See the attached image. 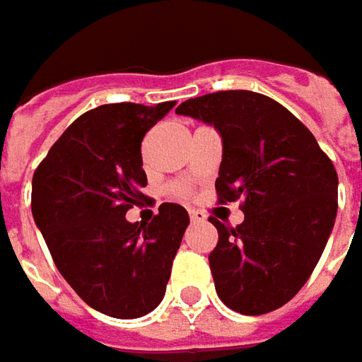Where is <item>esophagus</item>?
<instances>
[{
    "label": "esophagus",
    "mask_w": 362,
    "mask_h": 362,
    "mask_svg": "<svg viewBox=\"0 0 362 362\" xmlns=\"http://www.w3.org/2000/svg\"><path fill=\"white\" fill-rule=\"evenodd\" d=\"M188 214H190V218H192L194 223H200V221H204V218H206V214H204L202 211H197V209H190Z\"/></svg>",
    "instance_id": "obj_1"
}]
</instances>
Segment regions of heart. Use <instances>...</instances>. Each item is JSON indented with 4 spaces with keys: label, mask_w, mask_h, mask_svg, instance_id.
I'll return each mask as SVG.
<instances>
[{
    "label": "heart",
    "mask_w": 362,
    "mask_h": 362,
    "mask_svg": "<svg viewBox=\"0 0 362 362\" xmlns=\"http://www.w3.org/2000/svg\"><path fill=\"white\" fill-rule=\"evenodd\" d=\"M176 192H178V194H184L186 190H184V186H178V188H176Z\"/></svg>",
    "instance_id": "heart-1"
}]
</instances>
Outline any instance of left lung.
Segmentation results:
<instances>
[{
	"instance_id": "left-lung-1",
	"label": "left lung",
	"mask_w": 362,
	"mask_h": 362,
	"mask_svg": "<svg viewBox=\"0 0 362 362\" xmlns=\"http://www.w3.org/2000/svg\"><path fill=\"white\" fill-rule=\"evenodd\" d=\"M176 113L214 125L223 137L218 202H243L245 221L235 228L211 216L218 243L209 263L218 298L247 316L288 304L334 227L338 176L330 158L300 119L253 90L194 97Z\"/></svg>"
}]
</instances>
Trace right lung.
Returning a JSON list of instances; mask_svg holds the SVG:
<instances>
[{
	"label": "right lung",
	"instance_id": "add662e5",
	"mask_svg": "<svg viewBox=\"0 0 362 362\" xmlns=\"http://www.w3.org/2000/svg\"><path fill=\"white\" fill-rule=\"evenodd\" d=\"M176 101L90 109L58 137L32 178V214L58 272L88 306L129 320L162 302L190 218L164 202L129 223L148 184L141 139Z\"/></svg>",
	"mask_w": 362,
	"mask_h": 362
}]
</instances>
